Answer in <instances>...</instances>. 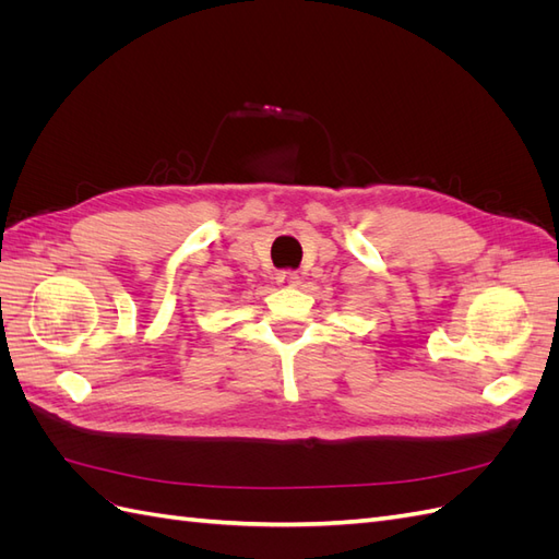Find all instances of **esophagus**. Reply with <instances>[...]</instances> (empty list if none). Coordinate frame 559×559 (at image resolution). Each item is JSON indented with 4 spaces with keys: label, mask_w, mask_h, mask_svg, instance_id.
Here are the masks:
<instances>
[{
    "label": "esophagus",
    "mask_w": 559,
    "mask_h": 559,
    "mask_svg": "<svg viewBox=\"0 0 559 559\" xmlns=\"http://www.w3.org/2000/svg\"><path fill=\"white\" fill-rule=\"evenodd\" d=\"M277 284H282V286H298L300 277H298L296 270H282V273H277Z\"/></svg>",
    "instance_id": "esophagus-1"
}]
</instances>
